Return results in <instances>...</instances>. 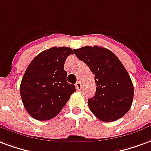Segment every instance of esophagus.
I'll use <instances>...</instances> for the list:
<instances>
[{
	"mask_svg": "<svg viewBox=\"0 0 151 151\" xmlns=\"http://www.w3.org/2000/svg\"><path fill=\"white\" fill-rule=\"evenodd\" d=\"M81 83L80 81H78L77 83H76V88H77V90H81Z\"/></svg>",
	"mask_w": 151,
	"mask_h": 151,
	"instance_id": "esophagus-1",
	"label": "esophagus"
}]
</instances>
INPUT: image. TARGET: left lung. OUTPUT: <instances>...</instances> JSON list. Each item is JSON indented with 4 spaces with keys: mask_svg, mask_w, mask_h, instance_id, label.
<instances>
[{
    "mask_svg": "<svg viewBox=\"0 0 151 151\" xmlns=\"http://www.w3.org/2000/svg\"><path fill=\"white\" fill-rule=\"evenodd\" d=\"M73 52L95 76V95L88 99L91 112L103 122L122 118L132 105L134 86L120 60L110 50L97 45L81 47Z\"/></svg>",
    "mask_w": 151,
    "mask_h": 151,
    "instance_id": "8db88e82",
    "label": "left lung"
}]
</instances>
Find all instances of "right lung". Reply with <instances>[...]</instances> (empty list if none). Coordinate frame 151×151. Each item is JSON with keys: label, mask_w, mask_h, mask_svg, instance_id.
<instances>
[{"label": "right lung", "mask_w": 151, "mask_h": 151, "mask_svg": "<svg viewBox=\"0 0 151 151\" xmlns=\"http://www.w3.org/2000/svg\"><path fill=\"white\" fill-rule=\"evenodd\" d=\"M73 53L68 47H53L36 56L22 78L20 93L25 110L40 121L52 119L66 104L75 86L66 81L65 61Z\"/></svg>", "instance_id": "add662e5"}]
</instances>
